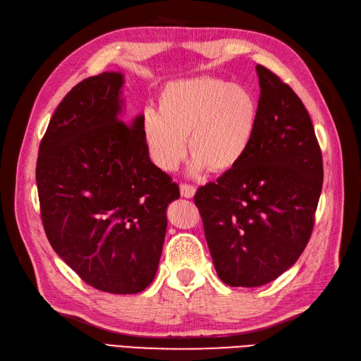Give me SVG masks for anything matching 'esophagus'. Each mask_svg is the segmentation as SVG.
I'll return each instance as SVG.
<instances>
[{"label":"esophagus","instance_id":"obj_1","mask_svg":"<svg viewBox=\"0 0 361 361\" xmlns=\"http://www.w3.org/2000/svg\"><path fill=\"white\" fill-rule=\"evenodd\" d=\"M180 194H182V197H185V199H191V197H194V194H195V187H192V185H190V183H182L180 185Z\"/></svg>","mask_w":361,"mask_h":361}]
</instances>
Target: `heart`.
<instances>
[{
    "mask_svg": "<svg viewBox=\"0 0 361 361\" xmlns=\"http://www.w3.org/2000/svg\"><path fill=\"white\" fill-rule=\"evenodd\" d=\"M257 120V99L245 85L200 76L170 82L159 94L158 111L141 116V135L150 161L162 171L176 170L187 138L194 171L224 173L247 154Z\"/></svg>",
    "mask_w": 361,
    "mask_h": 361,
    "instance_id": "obj_1",
    "label": "heart"
}]
</instances>
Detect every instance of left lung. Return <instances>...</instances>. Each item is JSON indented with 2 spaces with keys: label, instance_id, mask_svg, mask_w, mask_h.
I'll list each match as a JSON object with an SVG mask.
<instances>
[{
  "label": "left lung",
  "instance_id": "obj_1",
  "mask_svg": "<svg viewBox=\"0 0 361 361\" xmlns=\"http://www.w3.org/2000/svg\"><path fill=\"white\" fill-rule=\"evenodd\" d=\"M253 141L236 167L194 195L218 277L256 288L276 280L307 245L322 191L312 118L290 87L257 64Z\"/></svg>",
  "mask_w": 361,
  "mask_h": 361
}]
</instances>
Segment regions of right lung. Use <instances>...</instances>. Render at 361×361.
I'll return each mask as SVG.
<instances>
[{
  "instance_id": "add662e5",
  "label": "right lung",
  "mask_w": 361,
  "mask_h": 361,
  "mask_svg": "<svg viewBox=\"0 0 361 361\" xmlns=\"http://www.w3.org/2000/svg\"><path fill=\"white\" fill-rule=\"evenodd\" d=\"M123 75L85 78L63 97L39 147L36 182L54 251L87 285L138 293L155 279L179 185L150 161L141 116L126 123Z\"/></svg>"
}]
</instances>
